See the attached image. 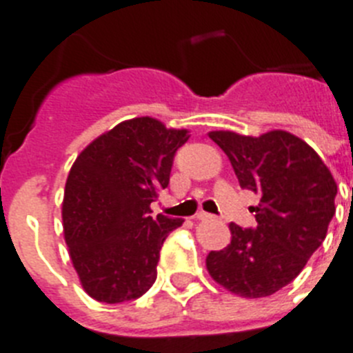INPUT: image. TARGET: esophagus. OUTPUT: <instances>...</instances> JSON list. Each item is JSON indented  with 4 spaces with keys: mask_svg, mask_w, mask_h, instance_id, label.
<instances>
[{
    "mask_svg": "<svg viewBox=\"0 0 353 353\" xmlns=\"http://www.w3.org/2000/svg\"><path fill=\"white\" fill-rule=\"evenodd\" d=\"M196 219L208 221V219H214V215L208 214V212H198V214H196Z\"/></svg>",
    "mask_w": 353,
    "mask_h": 353,
    "instance_id": "34e87169",
    "label": "esophagus"
}]
</instances>
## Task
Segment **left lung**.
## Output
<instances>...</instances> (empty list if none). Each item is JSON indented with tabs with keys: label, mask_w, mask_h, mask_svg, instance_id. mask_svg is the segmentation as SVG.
Masks as SVG:
<instances>
[{
	"label": "left lung",
	"mask_w": 353,
	"mask_h": 353,
	"mask_svg": "<svg viewBox=\"0 0 353 353\" xmlns=\"http://www.w3.org/2000/svg\"><path fill=\"white\" fill-rule=\"evenodd\" d=\"M223 148L242 189L260 194L256 226L232 223V242L207 256L210 276L240 297H269L290 285L325 240L336 214L334 179L307 143L285 130L260 138L208 134Z\"/></svg>",
	"instance_id": "1"
}]
</instances>
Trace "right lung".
<instances>
[{
    "label": "right lung",
    "mask_w": 353,
    "mask_h": 353,
    "mask_svg": "<svg viewBox=\"0 0 353 353\" xmlns=\"http://www.w3.org/2000/svg\"><path fill=\"white\" fill-rule=\"evenodd\" d=\"M187 130L134 118L90 143L76 159L63 199V230L84 292L99 302L139 299L157 279L161 248L183 219L150 203L170 183Z\"/></svg>",
    "instance_id": "obj_1"
}]
</instances>
